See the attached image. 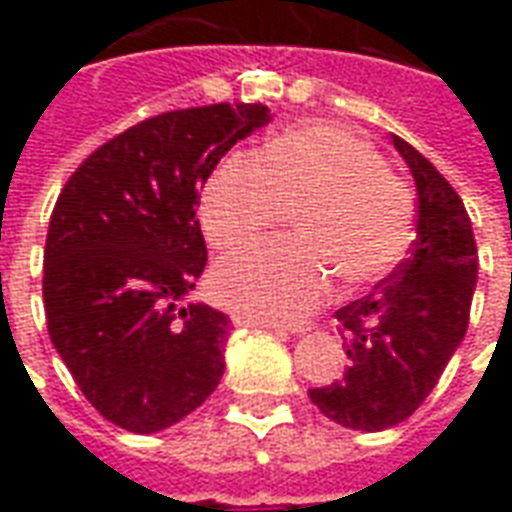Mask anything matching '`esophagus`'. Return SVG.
I'll list each match as a JSON object with an SVG mask.
<instances>
[{"label":"esophagus","mask_w":512,"mask_h":512,"mask_svg":"<svg viewBox=\"0 0 512 512\" xmlns=\"http://www.w3.org/2000/svg\"><path fill=\"white\" fill-rule=\"evenodd\" d=\"M235 326H246V329H274V332H285V329H279L277 323H268L260 321V318H252V315H244V312H235L233 315Z\"/></svg>","instance_id":"obj_1"}]
</instances>
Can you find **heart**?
Masks as SVG:
<instances>
[{
	"label": "heart",
	"mask_w": 512,
	"mask_h": 512,
	"mask_svg": "<svg viewBox=\"0 0 512 512\" xmlns=\"http://www.w3.org/2000/svg\"><path fill=\"white\" fill-rule=\"evenodd\" d=\"M290 208L296 235L222 260L216 296L260 321H293L337 279L359 290L392 274L414 238V194L376 147L337 126L285 128L255 158L230 156L200 197L216 249H238Z\"/></svg>",
	"instance_id": "obj_1"
}]
</instances>
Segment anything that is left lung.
I'll list each match as a JSON object with an SVG mask.
<instances>
[{"mask_svg": "<svg viewBox=\"0 0 512 512\" xmlns=\"http://www.w3.org/2000/svg\"><path fill=\"white\" fill-rule=\"evenodd\" d=\"M392 142L417 183L411 257L365 299L334 312L351 365L343 378L310 389L321 414L367 433L411 417L439 384L469 326L477 282V244L458 191L417 147L395 134Z\"/></svg>", "mask_w": 512, "mask_h": 512, "instance_id": "left-lung-1", "label": "left lung"}]
</instances>
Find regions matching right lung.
Returning <instances> with one entry per match:
<instances>
[{"label": "right lung", "instance_id": "right-lung-1", "mask_svg": "<svg viewBox=\"0 0 512 512\" xmlns=\"http://www.w3.org/2000/svg\"><path fill=\"white\" fill-rule=\"evenodd\" d=\"M263 104L175 109L95 147L51 211L43 252L49 337L95 411L156 433L224 373L230 315L180 304L208 263L200 191Z\"/></svg>", "mask_w": 512, "mask_h": 512}]
</instances>
